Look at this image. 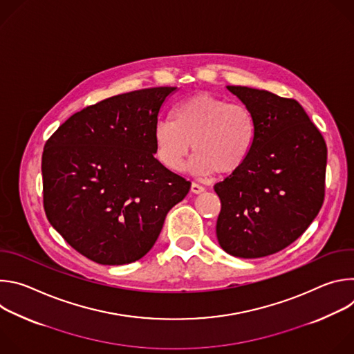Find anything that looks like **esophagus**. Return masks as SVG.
<instances>
[{"instance_id":"esophagus-1","label":"esophagus","mask_w":354,"mask_h":354,"mask_svg":"<svg viewBox=\"0 0 354 354\" xmlns=\"http://www.w3.org/2000/svg\"><path fill=\"white\" fill-rule=\"evenodd\" d=\"M190 190H192V193H194V194H198V193H203V192H205V187L201 186V185H198V183H192V186H190Z\"/></svg>"}]
</instances>
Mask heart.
<instances>
[{
	"label": "heart",
	"mask_w": 354,
	"mask_h": 354,
	"mask_svg": "<svg viewBox=\"0 0 354 354\" xmlns=\"http://www.w3.org/2000/svg\"><path fill=\"white\" fill-rule=\"evenodd\" d=\"M257 138V122L242 104L209 92L194 93L160 120L153 130L154 156L171 171H182L190 148L189 169L197 176L231 175L248 161Z\"/></svg>",
	"instance_id": "heart-1"
}]
</instances>
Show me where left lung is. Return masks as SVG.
Listing matches in <instances>:
<instances>
[{
  "label": "left lung",
  "mask_w": 354,
  "mask_h": 354,
  "mask_svg": "<svg viewBox=\"0 0 354 354\" xmlns=\"http://www.w3.org/2000/svg\"><path fill=\"white\" fill-rule=\"evenodd\" d=\"M252 112L257 138L243 167L214 185L221 200L216 234L227 254L273 255L302 235L325 197L328 149L295 99L228 85Z\"/></svg>",
  "instance_id": "obj_1"
}]
</instances>
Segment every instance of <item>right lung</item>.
<instances>
[{
  "label": "right lung",
  "instance_id": "add662e5",
  "mask_svg": "<svg viewBox=\"0 0 354 354\" xmlns=\"http://www.w3.org/2000/svg\"><path fill=\"white\" fill-rule=\"evenodd\" d=\"M176 86L108 97L77 112L46 141L43 206L48 223L85 258L126 265L154 246L190 182L154 157L153 130Z\"/></svg>",
  "mask_w": 354,
  "mask_h": 354
}]
</instances>
